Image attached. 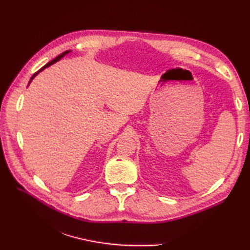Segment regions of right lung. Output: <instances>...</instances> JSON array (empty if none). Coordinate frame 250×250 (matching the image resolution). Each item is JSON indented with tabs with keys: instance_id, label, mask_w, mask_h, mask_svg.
Masks as SVG:
<instances>
[{
	"instance_id": "1",
	"label": "right lung",
	"mask_w": 250,
	"mask_h": 250,
	"mask_svg": "<svg viewBox=\"0 0 250 250\" xmlns=\"http://www.w3.org/2000/svg\"><path fill=\"white\" fill-rule=\"evenodd\" d=\"M68 52H71V50H66V51H64V52H62V54H61V55H59V56H58V57H56L54 60H51L50 62H48V63H47V64H46V65H44L43 67H42L40 71H37V72H36V73L34 74V75L31 77V79H30V82H29V84L31 83V82H32V79H33V78H34V77H35V76L37 75V74H39L40 72H42V71H43V70H45V68H46V67H48V66H50L51 64H54V63H56L57 61H59L60 59H62V58H63V57H64L65 55H67V54H68Z\"/></svg>"
}]
</instances>
